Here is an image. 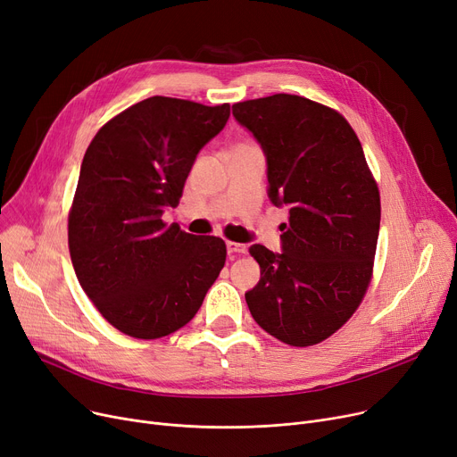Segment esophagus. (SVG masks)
<instances>
[{
	"instance_id": "obj_1",
	"label": "esophagus",
	"mask_w": 457,
	"mask_h": 457,
	"mask_svg": "<svg viewBox=\"0 0 457 457\" xmlns=\"http://www.w3.org/2000/svg\"><path fill=\"white\" fill-rule=\"evenodd\" d=\"M226 246H228V252H229V253H245V252H246V245L235 243V241H228Z\"/></svg>"
}]
</instances>
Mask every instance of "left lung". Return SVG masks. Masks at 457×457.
Listing matches in <instances>:
<instances>
[{"mask_svg":"<svg viewBox=\"0 0 457 457\" xmlns=\"http://www.w3.org/2000/svg\"><path fill=\"white\" fill-rule=\"evenodd\" d=\"M267 155L269 198L289 205L283 252L253 245L261 279L248 291L253 320L291 346L328 339L355 313L372 279L379 190L346 118L295 94L233 105Z\"/></svg>","mask_w":457,"mask_h":457,"instance_id":"1","label":"left lung"}]
</instances>
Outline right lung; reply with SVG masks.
I'll list each match as a JSON object with an SVG mask.
<instances>
[{"instance_id": "obj_1", "label": "right lung", "mask_w": 457, "mask_h": 457, "mask_svg": "<svg viewBox=\"0 0 457 457\" xmlns=\"http://www.w3.org/2000/svg\"><path fill=\"white\" fill-rule=\"evenodd\" d=\"M229 104L152 96L96 133L68 212L79 285L102 317L135 339H161L195 319L226 262L220 237L166 226L198 152Z\"/></svg>"}]
</instances>
